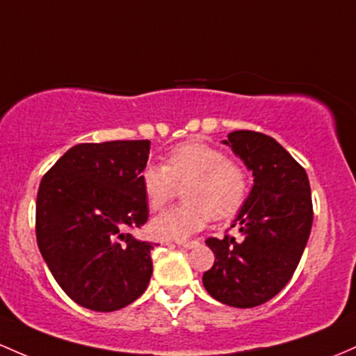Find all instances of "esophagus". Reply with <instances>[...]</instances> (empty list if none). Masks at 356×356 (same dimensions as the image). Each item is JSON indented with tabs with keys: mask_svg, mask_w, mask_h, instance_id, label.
Segmentation results:
<instances>
[{
	"mask_svg": "<svg viewBox=\"0 0 356 356\" xmlns=\"http://www.w3.org/2000/svg\"><path fill=\"white\" fill-rule=\"evenodd\" d=\"M177 245H179V247H182V248H194V247H197V241L196 240L177 241Z\"/></svg>",
	"mask_w": 356,
	"mask_h": 356,
	"instance_id": "esophagus-1",
	"label": "esophagus"
}]
</instances>
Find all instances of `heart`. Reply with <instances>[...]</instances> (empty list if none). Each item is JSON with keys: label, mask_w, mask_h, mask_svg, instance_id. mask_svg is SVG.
Instances as JSON below:
<instances>
[{"label": "heart", "mask_w": 356, "mask_h": 356, "mask_svg": "<svg viewBox=\"0 0 356 356\" xmlns=\"http://www.w3.org/2000/svg\"><path fill=\"white\" fill-rule=\"evenodd\" d=\"M143 193L154 211H160L184 187L186 204L152 221L155 236L182 240L208 225L211 218L228 220L247 201L250 174L243 163L226 159L220 148L184 143L169 152L163 165H147L140 174Z\"/></svg>", "instance_id": "obj_1"}]
</instances>
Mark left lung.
Masks as SVG:
<instances>
[{
  "label": "left lung",
  "instance_id": "8db88e82",
  "mask_svg": "<svg viewBox=\"0 0 356 356\" xmlns=\"http://www.w3.org/2000/svg\"><path fill=\"white\" fill-rule=\"evenodd\" d=\"M222 143L252 170L253 187L232 225L240 236L206 240L214 264L202 284L211 298L245 309L270 300L294 275L312 226L311 186L272 136L236 130Z\"/></svg>",
  "mask_w": 356,
  "mask_h": 356
}]
</instances>
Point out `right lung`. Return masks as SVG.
<instances>
[{
  "instance_id": "add662e5",
  "label": "right lung",
  "mask_w": 356,
  "mask_h": 356,
  "mask_svg": "<svg viewBox=\"0 0 356 356\" xmlns=\"http://www.w3.org/2000/svg\"><path fill=\"white\" fill-rule=\"evenodd\" d=\"M148 140L79 143L38 187V250L62 291L91 311H118L150 282L154 245L131 235L148 220Z\"/></svg>"
}]
</instances>
